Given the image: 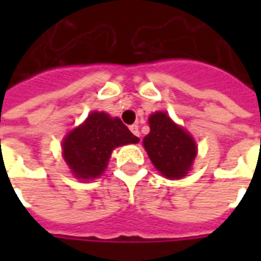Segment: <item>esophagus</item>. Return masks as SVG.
<instances>
[{
  "label": "esophagus",
  "instance_id": "1",
  "mask_svg": "<svg viewBox=\"0 0 261 261\" xmlns=\"http://www.w3.org/2000/svg\"><path fill=\"white\" fill-rule=\"evenodd\" d=\"M130 130H131V133H133V134H134L136 137L141 136V134H140V128H138V125H137V124L130 125Z\"/></svg>",
  "mask_w": 261,
  "mask_h": 261
}]
</instances>
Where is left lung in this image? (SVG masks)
<instances>
[{
    "instance_id": "obj_1",
    "label": "left lung",
    "mask_w": 261,
    "mask_h": 261,
    "mask_svg": "<svg viewBox=\"0 0 261 261\" xmlns=\"http://www.w3.org/2000/svg\"><path fill=\"white\" fill-rule=\"evenodd\" d=\"M148 120L151 131L142 144L153 166L168 179L185 177L197 155L194 138L164 112L151 114Z\"/></svg>"
}]
</instances>
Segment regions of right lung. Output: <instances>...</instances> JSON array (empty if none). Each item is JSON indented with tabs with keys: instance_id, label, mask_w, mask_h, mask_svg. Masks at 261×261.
Listing matches in <instances>:
<instances>
[{
	"instance_id": "1",
	"label": "right lung",
	"mask_w": 261,
	"mask_h": 261,
	"mask_svg": "<svg viewBox=\"0 0 261 261\" xmlns=\"http://www.w3.org/2000/svg\"><path fill=\"white\" fill-rule=\"evenodd\" d=\"M140 138L119 117L92 112L63 141V156L76 179L89 180L102 175L114 148L137 144Z\"/></svg>"
}]
</instances>
